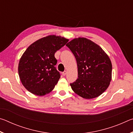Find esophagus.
<instances>
[{
    "label": "esophagus",
    "mask_w": 133,
    "mask_h": 133,
    "mask_svg": "<svg viewBox=\"0 0 133 133\" xmlns=\"http://www.w3.org/2000/svg\"><path fill=\"white\" fill-rule=\"evenodd\" d=\"M67 74V71H63L62 73V75H63V76H66V75Z\"/></svg>",
    "instance_id": "1"
}]
</instances>
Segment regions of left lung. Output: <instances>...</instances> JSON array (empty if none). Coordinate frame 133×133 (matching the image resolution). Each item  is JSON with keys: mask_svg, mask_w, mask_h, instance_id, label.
I'll return each instance as SVG.
<instances>
[{"mask_svg": "<svg viewBox=\"0 0 133 133\" xmlns=\"http://www.w3.org/2000/svg\"><path fill=\"white\" fill-rule=\"evenodd\" d=\"M76 59L78 78L70 86L82 98L97 97L106 90L112 78V64L102 48L90 39L78 37L66 44Z\"/></svg>", "mask_w": 133, "mask_h": 133, "instance_id": "obj_1", "label": "left lung"}]
</instances>
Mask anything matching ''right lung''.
Returning <instances> with one entry per match:
<instances>
[{
	"label": "right lung",
	"instance_id": "1",
	"mask_svg": "<svg viewBox=\"0 0 133 133\" xmlns=\"http://www.w3.org/2000/svg\"><path fill=\"white\" fill-rule=\"evenodd\" d=\"M69 39L49 35L29 46L20 58L18 65L19 78L26 90L35 95L43 96L53 90L60 78L55 66V54Z\"/></svg>",
	"mask_w": 133,
	"mask_h": 133
}]
</instances>
